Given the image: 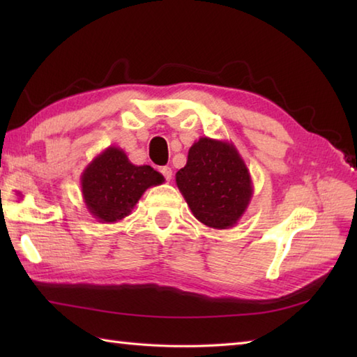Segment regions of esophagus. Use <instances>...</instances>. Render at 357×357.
Instances as JSON below:
<instances>
[{"label":"esophagus","instance_id":"34e87169","mask_svg":"<svg viewBox=\"0 0 357 357\" xmlns=\"http://www.w3.org/2000/svg\"><path fill=\"white\" fill-rule=\"evenodd\" d=\"M159 172H161L162 174H164V178L167 179V181H170L172 179V176H173V170L170 169V167H161V170H159Z\"/></svg>","mask_w":357,"mask_h":357}]
</instances>
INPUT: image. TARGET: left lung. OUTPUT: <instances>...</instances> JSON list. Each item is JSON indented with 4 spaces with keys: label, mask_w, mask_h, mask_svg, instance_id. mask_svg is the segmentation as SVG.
Masks as SVG:
<instances>
[{
    "label": "left lung",
    "mask_w": 357,
    "mask_h": 357,
    "mask_svg": "<svg viewBox=\"0 0 357 357\" xmlns=\"http://www.w3.org/2000/svg\"><path fill=\"white\" fill-rule=\"evenodd\" d=\"M176 185L193 216L215 230L236 225L253 198L252 176L234 144L207 136L188 150Z\"/></svg>",
    "instance_id": "8db88e82"
}]
</instances>
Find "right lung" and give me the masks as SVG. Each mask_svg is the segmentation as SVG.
Wrapping results in <instances>:
<instances>
[{
	"mask_svg": "<svg viewBox=\"0 0 357 357\" xmlns=\"http://www.w3.org/2000/svg\"><path fill=\"white\" fill-rule=\"evenodd\" d=\"M164 181L150 165H135L123 149L110 146L82 172L81 193L89 213L102 224H112L130 215L144 192Z\"/></svg>",
	"mask_w": 357,
	"mask_h": 357,
	"instance_id": "right-lung-1",
	"label": "right lung"
}]
</instances>
